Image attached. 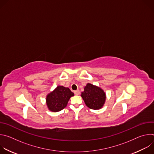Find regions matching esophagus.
<instances>
[{
	"mask_svg": "<svg viewBox=\"0 0 154 154\" xmlns=\"http://www.w3.org/2000/svg\"><path fill=\"white\" fill-rule=\"evenodd\" d=\"M74 94H75V95H79L80 94V91L79 90H76V91H74Z\"/></svg>",
	"mask_w": 154,
	"mask_h": 154,
	"instance_id": "esophagus-1",
	"label": "esophagus"
}]
</instances>
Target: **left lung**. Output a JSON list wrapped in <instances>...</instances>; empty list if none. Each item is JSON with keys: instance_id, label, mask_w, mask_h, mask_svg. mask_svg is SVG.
Here are the masks:
<instances>
[{"instance_id": "1", "label": "left lung", "mask_w": 154, "mask_h": 154, "mask_svg": "<svg viewBox=\"0 0 154 154\" xmlns=\"http://www.w3.org/2000/svg\"><path fill=\"white\" fill-rule=\"evenodd\" d=\"M81 96L86 106L93 109L102 108L106 98L105 94L102 89L90 83L86 85Z\"/></svg>"}]
</instances>
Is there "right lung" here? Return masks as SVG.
<instances>
[{
    "instance_id": "obj_1",
    "label": "right lung",
    "mask_w": 154,
    "mask_h": 154,
    "mask_svg": "<svg viewBox=\"0 0 154 154\" xmlns=\"http://www.w3.org/2000/svg\"><path fill=\"white\" fill-rule=\"evenodd\" d=\"M74 96L69 88L58 86L46 97V103L51 111L57 112L66 106L71 97Z\"/></svg>"
}]
</instances>
